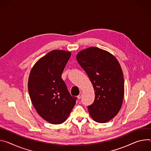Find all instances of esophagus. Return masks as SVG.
Returning <instances> with one entry per match:
<instances>
[{"mask_svg": "<svg viewBox=\"0 0 151 151\" xmlns=\"http://www.w3.org/2000/svg\"><path fill=\"white\" fill-rule=\"evenodd\" d=\"M81 95H82V92H80V94L77 96L78 99H80V98H81Z\"/></svg>", "mask_w": 151, "mask_h": 151, "instance_id": "esophagus-1", "label": "esophagus"}]
</instances>
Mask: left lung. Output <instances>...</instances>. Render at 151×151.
<instances>
[{"mask_svg":"<svg viewBox=\"0 0 151 151\" xmlns=\"http://www.w3.org/2000/svg\"><path fill=\"white\" fill-rule=\"evenodd\" d=\"M76 58L95 91L89 113L96 122L106 123L116 116L122 105L124 80L121 65L113 55L95 47L81 50Z\"/></svg>","mask_w":151,"mask_h":151,"instance_id":"8db88e82","label":"left lung"}]
</instances>
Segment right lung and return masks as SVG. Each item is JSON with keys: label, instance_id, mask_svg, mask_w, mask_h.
I'll return each instance as SVG.
<instances>
[{"label": "right lung", "instance_id": "1", "mask_svg": "<svg viewBox=\"0 0 151 151\" xmlns=\"http://www.w3.org/2000/svg\"><path fill=\"white\" fill-rule=\"evenodd\" d=\"M71 52L55 50L33 65L28 80V91L38 114L52 124H60L68 118L76 104L61 78Z\"/></svg>", "mask_w": 151, "mask_h": 151}]
</instances>
